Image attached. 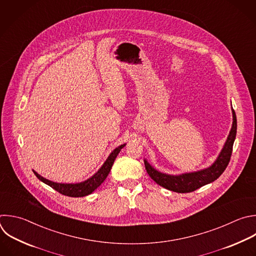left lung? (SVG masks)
<instances>
[{"mask_svg": "<svg viewBox=\"0 0 256 256\" xmlns=\"http://www.w3.org/2000/svg\"><path fill=\"white\" fill-rule=\"evenodd\" d=\"M232 112H233L232 128L230 130V134L224 144L223 150H221L216 162L211 166L195 173L183 174L180 176H170V175H166L158 172L156 170H154L146 160H144V166L150 177L160 186L177 193H190L201 188L204 185H207L217 180L225 171V168H227L232 154L233 144H234L236 130H237V120H236V114L234 110H232Z\"/></svg>", "mask_w": 256, "mask_h": 256, "instance_id": "8db88e82", "label": "left lung"}]
</instances>
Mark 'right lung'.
<instances>
[{
	"label": "right lung",
	"mask_w": 256,
	"mask_h": 256,
	"mask_svg": "<svg viewBox=\"0 0 256 256\" xmlns=\"http://www.w3.org/2000/svg\"><path fill=\"white\" fill-rule=\"evenodd\" d=\"M126 144H122L118 148H116L112 154L108 158V160H106V162L104 164V166L100 168V171L92 176L90 179H88V181L79 183V184H60V183H54L52 181H49L43 177H41L40 175H38L35 171L34 174L36 175V177L42 181L43 183L47 184L48 186H50L51 188H53L54 190H56L57 192H59L62 195L68 196V197H83L92 194L96 189H98V187H100L102 185V183L106 179L108 175L110 172V168L114 164V162L116 160V158L118 156V152H120V150Z\"/></svg>",
	"instance_id": "1"
}]
</instances>
